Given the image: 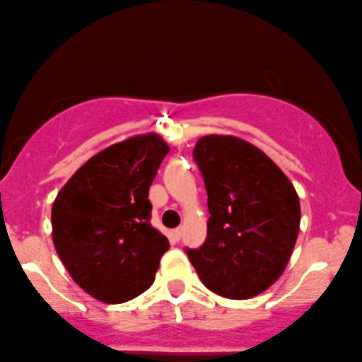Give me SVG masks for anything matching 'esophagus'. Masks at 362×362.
Wrapping results in <instances>:
<instances>
[{
    "mask_svg": "<svg viewBox=\"0 0 362 362\" xmlns=\"http://www.w3.org/2000/svg\"><path fill=\"white\" fill-rule=\"evenodd\" d=\"M182 233H184V228L182 226H178V228H175L172 232V237L175 240H180L182 239Z\"/></svg>",
    "mask_w": 362,
    "mask_h": 362,
    "instance_id": "34e87169",
    "label": "esophagus"
}]
</instances>
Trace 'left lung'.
<instances>
[{"label": "left lung", "instance_id": "1", "mask_svg": "<svg viewBox=\"0 0 362 362\" xmlns=\"http://www.w3.org/2000/svg\"><path fill=\"white\" fill-rule=\"evenodd\" d=\"M208 192V237L185 249L209 291L251 299L284 273L299 235V196L287 175L256 146L204 136L194 148Z\"/></svg>", "mask_w": 362, "mask_h": 362}]
</instances>
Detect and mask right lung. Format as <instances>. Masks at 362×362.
<instances>
[{"instance_id": "1", "label": "right lung", "mask_w": 362, "mask_h": 362, "mask_svg": "<svg viewBox=\"0 0 362 362\" xmlns=\"http://www.w3.org/2000/svg\"><path fill=\"white\" fill-rule=\"evenodd\" d=\"M168 151L158 134L117 142L86 161L53 202L59 259L75 284L101 303H127L148 291L168 251V239L149 223L148 199Z\"/></svg>"}]
</instances>
